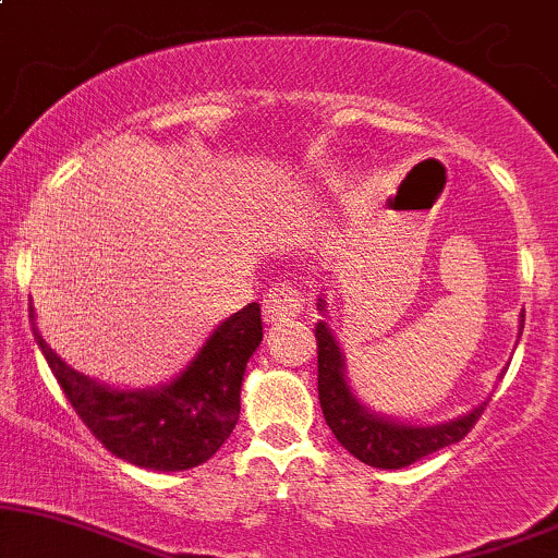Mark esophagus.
<instances>
[{
	"mask_svg": "<svg viewBox=\"0 0 558 558\" xmlns=\"http://www.w3.org/2000/svg\"><path fill=\"white\" fill-rule=\"evenodd\" d=\"M262 310H265V319L270 325L288 323V319H296L306 312V299L296 286L291 283H278L262 299Z\"/></svg>",
	"mask_w": 558,
	"mask_h": 558,
	"instance_id": "obj_1",
	"label": "esophagus"
}]
</instances>
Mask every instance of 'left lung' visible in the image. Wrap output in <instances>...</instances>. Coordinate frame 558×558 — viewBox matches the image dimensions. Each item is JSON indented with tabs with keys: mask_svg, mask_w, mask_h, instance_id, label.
<instances>
[{
	"mask_svg": "<svg viewBox=\"0 0 558 558\" xmlns=\"http://www.w3.org/2000/svg\"><path fill=\"white\" fill-rule=\"evenodd\" d=\"M524 325V319H522ZM317 338V390L319 407H323L325 422L345 451L356 459L380 470H401L414 464L417 459L430 457L440 448L459 444L466 433L475 427L483 414L485 403L472 409L464 417L446 422L435 427H412L399 425L383 417H375L360 401L354 399L343 377V356L336 338L330 336L328 325L319 323L315 330Z\"/></svg>",
	"mask_w": 558,
	"mask_h": 558,
	"instance_id": "8db88e82",
	"label": "left lung"
}]
</instances>
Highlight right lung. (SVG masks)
<instances>
[{
    "mask_svg": "<svg viewBox=\"0 0 558 558\" xmlns=\"http://www.w3.org/2000/svg\"><path fill=\"white\" fill-rule=\"evenodd\" d=\"M34 325V306H31ZM34 336L70 407L107 451L159 472L207 462L233 433L241 412V380L262 341L259 304L252 301L213 332L181 377L157 390H110L70 369Z\"/></svg>",
    "mask_w": 558,
    "mask_h": 558,
    "instance_id": "1",
    "label": "right lung"
}]
</instances>
